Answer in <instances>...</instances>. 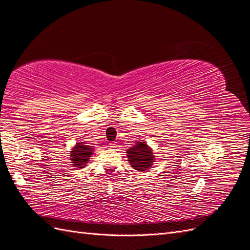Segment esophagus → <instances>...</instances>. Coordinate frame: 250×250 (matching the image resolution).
<instances>
[{"instance_id":"1","label":"esophagus","mask_w":250,"mask_h":250,"mask_svg":"<svg viewBox=\"0 0 250 250\" xmlns=\"http://www.w3.org/2000/svg\"><path fill=\"white\" fill-rule=\"evenodd\" d=\"M109 145H110V146H109V147H117V143H115V142L110 143Z\"/></svg>"}]
</instances>
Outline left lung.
<instances>
[{
    "instance_id": "left-lung-1",
    "label": "left lung",
    "mask_w": 250,
    "mask_h": 250,
    "mask_svg": "<svg viewBox=\"0 0 250 250\" xmlns=\"http://www.w3.org/2000/svg\"><path fill=\"white\" fill-rule=\"evenodd\" d=\"M127 156L130 166L139 172L148 169L154 162L153 151L143 142H138L133 147L127 149Z\"/></svg>"
}]
</instances>
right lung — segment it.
I'll return each instance as SVG.
<instances>
[{"label":"right lung","mask_w":250,"mask_h":250,"mask_svg":"<svg viewBox=\"0 0 250 250\" xmlns=\"http://www.w3.org/2000/svg\"><path fill=\"white\" fill-rule=\"evenodd\" d=\"M93 149L89 145H83V143H77L75 148L71 153V161H73V166L78 168H83L89 161V157L93 153Z\"/></svg>","instance_id":"1"}]
</instances>
